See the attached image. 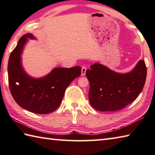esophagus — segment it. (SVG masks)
I'll use <instances>...</instances> for the list:
<instances>
[{"instance_id": "34e87169", "label": "esophagus", "mask_w": 155, "mask_h": 155, "mask_svg": "<svg viewBox=\"0 0 155 155\" xmlns=\"http://www.w3.org/2000/svg\"><path fill=\"white\" fill-rule=\"evenodd\" d=\"M86 70H87V68H86V67L83 66L82 68H81V75L85 76V75Z\"/></svg>"}]
</instances>
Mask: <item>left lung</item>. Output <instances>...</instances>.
<instances>
[{
	"instance_id": "left-lung-1",
	"label": "left lung",
	"mask_w": 155,
	"mask_h": 155,
	"mask_svg": "<svg viewBox=\"0 0 155 155\" xmlns=\"http://www.w3.org/2000/svg\"><path fill=\"white\" fill-rule=\"evenodd\" d=\"M147 69L140 60L132 71L117 73L99 63L86 71L90 85L91 105L100 111H115L124 108L140 95L146 82Z\"/></svg>"
}]
</instances>
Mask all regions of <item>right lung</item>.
Wrapping results in <instances>:
<instances>
[{"label":"right lung","instance_id":"1","mask_svg":"<svg viewBox=\"0 0 155 155\" xmlns=\"http://www.w3.org/2000/svg\"><path fill=\"white\" fill-rule=\"evenodd\" d=\"M31 33L23 35L9 56L8 80L10 91L18 105L32 113L47 114L59 107L65 91L74 78L80 77L81 68H56L45 77L28 76L21 64V54Z\"/></svg>","mask_w":155,"mask_h":155}]
</instances>
